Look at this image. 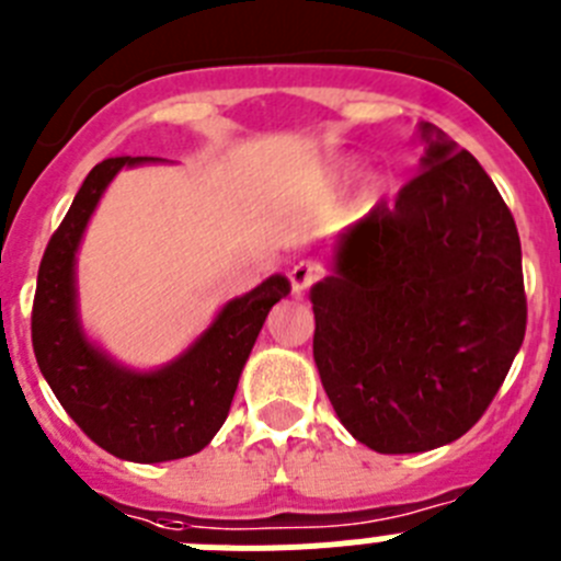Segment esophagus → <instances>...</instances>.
<instances>
[{"label": "esophagus", "instance_id": "1", "mask_svg": "<svg viewBox=\"0 0 561 561\" xmlns=\"http://www.w3.org/2000/svg\"><path fill=\"white\" fill-rule=\"evenodd\" d=\"M287 276H290L293 293H305V290H310L312 282L321 276V268H318L312 260H298V263L287 271Z\"/></svg>", "mask_w": 561, "mask_h": 561}]
</instances>
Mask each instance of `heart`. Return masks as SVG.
Here are the masks:
<instances>
[{
    "label": "heart",
    "instance_id": "1",
    "mask_svg": "<svg viewBox=\"0 0 561 561\" xmlns=\"http://www.w3.org/2000/svg\"><path fill=\"white\" fill-rule=\"evenodd\" d=\"M354 169H343V176H352Z\"/></svg>",
    "mask_w": 561,
    "mask_h": 561
}]
</instances>
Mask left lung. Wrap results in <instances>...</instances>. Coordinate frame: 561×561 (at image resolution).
Returning a JSON list of instances; mask_svg holds the SVG:
<instances>
[{"label":"left lung","mask_w":561,"mask_h":561,"mask_svg":"<svg viewBox=\"0 0 561 561\" xmlns=\"http://www.w3.org/2000/svg\"><path fill=\"white\" fill-rule=\"evenodd\" d=\"M421 174L340 234L310 290L312 357L359 443L417 454L462 437L526 334L515 218L470 151L423 122Z\"/></svg>","instance_id":"obj_1"}]
</instances>
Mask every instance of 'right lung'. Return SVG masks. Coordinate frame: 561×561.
I'll list each match as a JSON object with an SVG mask.
<instances>
[{
    "mask_svg": "<svg viewBox=\"0 0 561 561\" xmlns=\"http://www.w3.org/2000/svg\"><path fill=\"white\" fill-rule=\"evenodd\" d=\"M154 157H110L85 176L51 234L33 301V348L44 379L71 421L107 454L169 462L202 451L224 426L238 379L271 307L290 293L282 274L232 298L174 363L133 370L85 337L77 312V249L104 187L124 165Z\"/></svg>",
    "mask_w": 561,
    "mask_h": 561,
    "instance_id": "obj_1",
    "label": "right lung"
}]
</instances>
